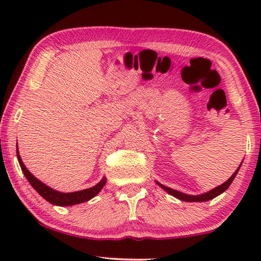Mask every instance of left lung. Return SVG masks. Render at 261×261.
I'll list each match as a JSON object with an SVG mask.
<instances>
[{"mask_svg":"<svg viewBox=\"0 0 261 261\" xmlns=\"http://www.w3.org/2000/svg\"><path fill=\"white\" fill-rule=\"evenodd\" d=\"M242 162H243V161H242ZM242 162H241V165L238 166L237 169L235 170V173H233V174L230 176V177H229V179H227L226 182H224L223 184H221V185H219V187H216V188H214V189L210 190V191H207V192H205V193H201V194H188V193L180 192V191H178V190L168 188V187H166V185H163V184H161L160 182H158V180H155V183H156L161 189L165 190V191H166L167 193L171 194V196L175 197V198H177V199L182 200V201H189V202H202V201H208V200L214 199L215 197L220 196L221 193H223L229 187H230V184L232 183L233 178L236 177L238 170H240V168H241V166H242Z\"/></svg>","mask_w":261,"mask_h":261,"instance_id":"8db88e82","label":"left lung"}]
</instances>
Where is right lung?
I'll use <instances>...</instances> for the list:
<instances>
[{
    "mask_svg": "<svg viewBox=\"0 0 261 261\" xmlns=\"http://www.w3.org/2000/svg\"><path fill=\"white\" fill-rule=\"evenodd\" d=\"M17 159H18L21 171L24 173L25 177L29 180L30 184L32 185V188L39 194H40L43 199H46L48 202H50V204L56 205V206H73V205H78V204H82V202L91 200L92 198H94L96 194L102 190L106 182H107V178H106L105 176V177H102V179H101L98 184H95L94 187L92 188L81 190V191H74V192H61L50 187H48V185L41 182L40 179L35 177L28 168L25 167L24 162L19 155L18 145H17Z\"/></svg>",
    "mask_w": 261,
    "mask_h": 261,
    "instance_id": "right-lung-1",
    "label": "right lung"
}]
</instances>
